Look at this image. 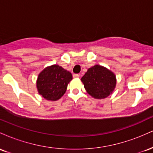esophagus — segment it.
Wrapping results in <instances>:
<instances>
[{
    "instance_id": "34e87169",
    "label": "esophagus",
    "mask_w": 153,
    "mask_h": 153,
    "mask_svg": "<svg viewBox=\"0 0 153 153\" xmlns=\"http://www.w3.org/2000/svg\"><path fill=\"white\" fill-rule=\"evenodd\" d=\"M73 76L74 78H78L79 77H80V75H79L78 74H73Z\"/></svg>"
}]
</instances>
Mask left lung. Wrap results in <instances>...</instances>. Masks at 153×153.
Wrapping results in <instances>:
<instances>
[{"label": "left lung", "instance_id": "obj_1", "mask_svg": "<svg viewBox=\"0 0 153 153\" xmlns=\"http://www.w3.org/2000/svg\"><path fill=\"white\" fill-rule=\"evenodd\" d=\"M81 81L88 94L96 99L108 97L117 84L114 73L99 65L89 68L82 77Z\"/></svg>", "mask_w": 153, "mask_h": 153}]
</instances>
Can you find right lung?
Segmentation results:
<instances>
[{"instance_id": "add662e5", "label": "right lung", "mask_w": 153, "mask_h": 153, "mask_svg": "<svg viewBox=\"0 0 153 153\" xmlns=\"http://www.w3.org/2000/svg\"><path fill=\"white\" fill-rule=\"evenodd\" d=\"M72 74L58 65L43 70L38 75L36 88L39 94L48 101H57L65 94Z\"/></svg>"}]
</instances>
